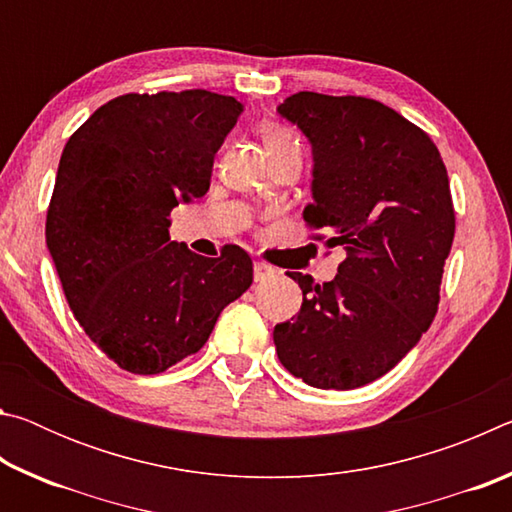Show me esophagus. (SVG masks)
I'll list each match as a JSON object with an SVG mask.
<instances>
[{
  "label": "esophagus",
  "instance_id": "1",
  "mask_svg": "<svg viewBox=\"0 0 512 512\" xmlns=\"http://www.w3.org/2000/svg\"><path fill=\"white\" fill-rule=\"evenodd\" d=\"M253 273H255V282H264V280H268V277L275 275V268L266 262H255Z\"/></svg>",
  "mask_w": 512,
  "mask_h": 512
}]
</instances>
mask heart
<instances>
[{
    "label": "heart",
    "instance_id": "b5f03b06",
    "mask_svg": "<svg viewBox=\"0 0 512 512\" xmlns=\"http://www.w3.org/2000/svg\"><path fill=\"white\" fill-rule=\"evenodd\" d=\"M259 133H262L264 149L268 155H271V160L289 151H300L298 137L293 135V131H289L287 126L275 124V121H266V124L259 128Z\"/></svg>",
    "mask_w": 512,
    "mask_h": 512
}]
</instances>
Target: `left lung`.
Returning a JSON list of instances; mask_svg holds the SVG:
<instances>
[{
	"label": "left lung",
	"mask_w": 512,
	"mask_h": 512,
	"mask_svg": "<svg viewBox=\"0 0 512 512\" xmlns=\"http://www.w3.org/2000/svg\"><path fill=\"white\" fill-rule=\"evenodd\" d=\"M277 112L314 153L305 223L348 255L332 282L289 273L302 307L275 325V350L305 384L352 391L395 368L436 316L456 230L447 169L422 128L375 99L298 92Z\"/></svg>",
	"instance_id": "8db88e82"
}]
</instances>
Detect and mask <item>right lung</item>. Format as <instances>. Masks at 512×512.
<instances>
[{"instance_id":"add662e5","label":"right lung","mask_w":512,"mask_h":512,"mask_svg":"<svg viewBox=\"0 0 512 512\" xmlns=\"http://www.w3.org/2000/svg\"><path fill=\"white\" fill-rule=\"evenodd\" d=\"M244 106L207 92L121 94L69 137L47 210V248L90 341L135 375L198 352L253 284V259L203 257L169 237L178 203L205 196Z\"/></svg>"}]
</instances>
